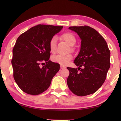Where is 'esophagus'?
Instances as JSON below:
<instances>
[{
	"mask_svg": "<svg viewBox=\"0 0 121 121\" xmlns=\"http://www.w3.org/2000/svg\"><path fill=\"white\" fill-rule=\"evenodd\" d=\"M60 67H61V69H64V68H65V66H64V65H61Z\"/></svg>",
	"mask_w": 121,
	"mask_h": 121,
	"instance_id": "esophagus-1",
	"label": "esophagus"
}]
</instances>
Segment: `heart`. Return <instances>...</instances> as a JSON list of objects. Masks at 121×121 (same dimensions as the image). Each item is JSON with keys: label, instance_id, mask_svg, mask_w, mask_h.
I'll use <instances>...</instances> for the list:
<instances>
[{"label": "heart", "instance_id": "obj_1", "mask_svg": "<svg viewBox=\"0 0 121 121\" xmlns=\"http://www.w3.org/2000/svg\"><path fill=\"white\" fill-rule=\"evenodd\" d=\"M61 39L71 47L74 46L76 43V37L73 34L70 32H66L62 34L61 35ZM56 43L57 37L56 36H53L50 40L49 44V49L52 53H54L56 51ZM72 58L73 57L70 54L67 55H57V56L53 57L52 60L55 62L60 65H66L68 64Z\"/></svg>", "mask_w": 121, "mask_h": 121}]
</instances>
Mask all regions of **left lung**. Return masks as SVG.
<instances>
[{
	"mask_svg": "<svg viewBox=\"0 0 121 121\" xmlns=\"http://www.w3.org/2000/svg\"><path fill=\"white\" fill-rule=\"evenodd\" d=\"M69 29L78 34L81 44L74 61L78 68L67 67L69 71L68 86L78 96L89 95L95 93L105 81L110 66V52L104 37L93 28L85 26Z\"/></svg>",
	"mask_w": 121,
	"mask_h": 121,
	"instance_id": "1",
	"label": "left lung"
}]
</instances>
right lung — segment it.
<instances>
[{
  "mask_svg": "<svg viewBox=\"0 0 121 121\" xmlns=\"http://www.w3.org/2000/svg\"><path fill=\"white\" fill-rule=\"evenodd\" d=\"M62 28L39 24L16 40L12 50L13 75L16 84L24 92L38 95L49 87L53 77L60 68V64L49 60V41ZM44 62L46 64L41 68L40 64Z\"/></svg>",
  "mask_w": 121,
  "mask_h": 121,
  "instance_id": "right-lung-1",
  "label": "right lung"
}]
</instances>
